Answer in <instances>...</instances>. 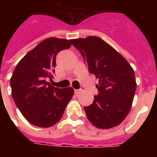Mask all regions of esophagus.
Wrapping results in <instances>:
<instances>
[{"label": "esophagus", "instance_id": "1", "mask_svg": "<svg viewBox=\"0 0 157 157\" xmlns=\"http://www.w3.org/2000/svg\"><path fill=\"white\" fill-rule=\"evenodd\" d=\"M82 90V89H75V94H79Z\"/></svg>", "mask_w": 157, "mask_h": 157}]
</instances>
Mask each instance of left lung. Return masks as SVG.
I'll return each instance as SVG.
<instances>
[{
    "instance_id": "obj_1",
    "label": "left lung",
    "mask_w": 157,
    "mask_h": 157,
    "mask_svg": "<svg viewBox=\"0 0 157 157\" xmlns=\"http://www.w3.org/2000/svg\"><path fill=\"white\" fill-rule=\"evenodd\" d=\"M81 52L89 71L99 79L98 94L84 107L93 125L109 129L121 123L128 115L136 90L134 71L127 59L104 40L95 36L71 40Z\"/></svg>"
}]
</instances>
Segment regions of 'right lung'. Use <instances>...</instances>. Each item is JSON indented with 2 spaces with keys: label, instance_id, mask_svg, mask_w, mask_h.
<instances>
[{
  "label": "right lung",
  "instance_id": "obj_1",
  "mask_svg": "<svg viewBox=\"0 0 157 157\" xmlns=\"http://www.w3.org/2000/svg\"><path fill=\"white\" fill-rule=\"evenodd\" d=\"M71 40L49 37L27 52L16 65L10 79L12 96L29 123L39 127L56 124L63 116L72 96L71 87L52 86L58 52L69 48Z\"/></svg>",
  "mask_w": 157,
  "mask_h": 157
}]
</instances>
